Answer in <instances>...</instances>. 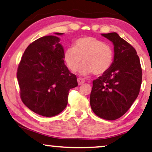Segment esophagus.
I'll return each instance as SVG.
<instances>
[{
  "instance_id": "34e87169",
  "label": "esophagus",
  "mask_w": 152,
  "mask_h": 152,
  "mask_svg": "<svg viewBox=\"0 0 152 152\" xmlns=\"http://www.w3.org/2000/svg\"><path fill=\"white\" fill-rule=\"evenodd\" d=\"M77 81H78V83L79 85H83V84L85 83V80L82 78H78V79H77Z\"/></svg>"
}]
</instances>
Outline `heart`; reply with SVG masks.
I'll list each match as a JSON object with an SVG mask.
<instances>
[{
    "instance_id": "obj_1",
    "label": "heart",
    "mask_w": 152,
    "mask_h": 152,
    "mask_svg": "<svg viewBox=\"0 0 152 152\" xmlns=\"http://www.w3.org/2000/svg\"><path fill=\"white\" fill-rule=\"evenodd\" d=\"M113 50L109 45L93 37H83L76 40L73 47L65 50L64 61L72 72H75L79 65V72L82 75L91 74L102 75L105 74L113 62Z\"/></svg>"
}]
</instances>
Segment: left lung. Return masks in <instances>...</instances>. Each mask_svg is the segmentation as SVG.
I'll use <instances>...</instances> for the list:
<instances>
[{
  "label": "left lung",
  "mask_w": 152,
  "mask_h": 152,
  "mask_svg": "<svg viewBox=\"0 0 152 152\" xmlns=\"http://www.w3.org/2000/svg\"><path fill=\"white\" fill-rule=\"evenodd\" d=\"M102 35L114 45V60L105 74L93 81L90 105L97 116L115 120L128 111L138 97L142 69L136 50L118 34Z\"/></svg>",
  "instance_id": "obj_1"
}]
</instances>
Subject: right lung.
Instances as JSON below:
<instances>
[{
	"instance_id": "right-lung-1",
	"label": "right lung",
	"mask_w": 152,
	"mask_h": 152,
	"mask_svg": "<svg viewBox=\"0 0 152 152\" xmlns=\"http://www.w3.org/2000/svg\"><path fill=\"white\" fill-rule=\"evenodd\" d=\"M59 42L54 35L34 41L24 51L17 71L22 102L44 117L61 113L67 104L69 89L78 86L76 75L65 65Z\"/></svg>"
}]
</instances>
